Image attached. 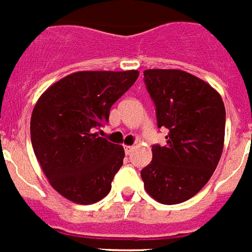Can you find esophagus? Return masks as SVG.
Returning <instances> with one entry per match:
<instances>
[{
  "label": "esophagus",
  "mask_w": 252,
  "mask_h": 252,
  "mask_svg": "<svg viewBox=\"0 0 252 252\" xmlns=\"http://www.w3.org/2000/svg\"><path fill=\"white\" fill-rule=\"evenodd\" d=\"M124 151H126V155H129L132 151H133V145H126V147H124Z\"/></svg>",
  "instance_id": "1"
}]
</instances>
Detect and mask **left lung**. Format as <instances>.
Segmentation results:
<instances>
[{
  "mask_svg": "<svg viewBox=\"0 0 252 252\" xmlns=\"http://www.w3.org/2000/svg\"><path fill=\"white\" fill-rule=\"evenodd\" d=\"M165 144L152 145V161L141 169L144 187L163 204L196 195L210 180L224 143L225 109L211 85L178 69L144 70Z\"/></svg>",
  "mask_w": 252,
  "mask_h": 252,
  "instance_id": "left-lung-1",
  "label": "left lung"
}]
</instances>
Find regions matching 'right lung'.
<instances>
[{"label":"right lung","instance_id":"right-lung-1","mask_svg":"<svg viewBox=\"0 0 252 252\" xmlns=\"http://www.w3.org/2000/svg\"><path fill=\"white\" fill-rule=\"evenodd\" d=\"M137 70L76 72L42 93L31 119L33 151L52 187L79 204L107 196L124 150L94 133Z\"/></svg>","mask_w":252,"mask_h":252}]
</instances>
